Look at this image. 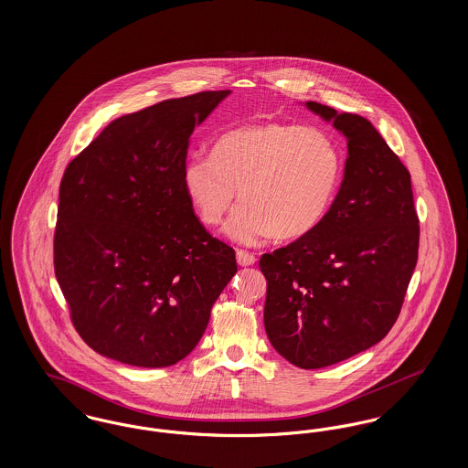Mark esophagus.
<instances>
[{
  "mask_svg": "<svg viewBox=\"0 0 468 468\" xmlns=\"http://www.w3.org/2000/svg\"><path fill=\"white\" fill-rule=\"evenodd\" d=\"M237 263H239L240 267H250V265L256 263V258H254V254H250V252L237 250Z\"/></svg>",
  "mask_w": 468,
  "mask_h": 468,
  "instance_id": "1",
  "label": "esophagus"
}]
</instances>
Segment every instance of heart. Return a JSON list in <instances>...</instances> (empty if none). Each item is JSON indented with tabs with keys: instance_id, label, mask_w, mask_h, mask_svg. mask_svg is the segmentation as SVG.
Instances as JSON below:
<instances>
[{
	"instance_id": "obj_1",
	"label": "heart",
	"mask_w": 468,
	"mask_h": 468,
	"mask_svg": "<svg viewBox=\"0 0 468 468\" xmlns=\"http://www.w3.org/2000/svg\"><path fill=\"white\" fill-rule=\"evenodd\" d=\"M342 180V154L332 134L298 124L258 121L224 132L210 154L191 156L182 184L201 221L226 224V235L254 245L267 237L300 240L326 219Z\"/></svg>"
}]
</instances>
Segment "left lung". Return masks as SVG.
<instances>
[{
    "mask_svg": "<svg viewBox=\"0 0 468 468\" xmlns=\"http://www.w3.org/2000/svg\"><path fill=\"white\" fill-rule=\"evenodd\" d=\"M347 140L344 180L321 226L263 254L265 330L273 349L311 370L355 356L395 324L418 263L410 174L370 121L307 101Z\"/></svg>",
    "mask_w": 468,
    "mask_h": 468,
    "instance_id": "obj_1",
    "label": "left lung"
}]
</instances>
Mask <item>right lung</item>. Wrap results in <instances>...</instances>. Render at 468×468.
Segmentation results:
<instances>
[{
  "instance_id": "add662e5",
  "label": "right lung",
  "mask_w": 468,
  "mask_h": 468,
  "mask_svg": "<svg viewBox=\"0 0 468 468\" xmlns=\"http://www.w3.org/2000/svg\"><path fill=\"white\" fill-rule=\"evenodd\" d=\"M229 92L122 115L65 170L54 270L75 330L101 356L176 365L237 273L235 250L203 228L182 184L191 134Z\"/></svg>"
}]
</instances>
